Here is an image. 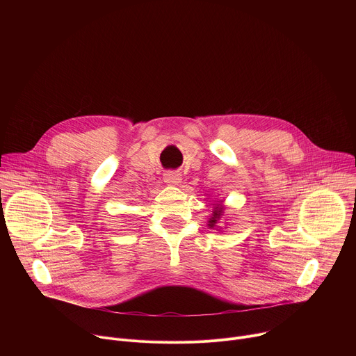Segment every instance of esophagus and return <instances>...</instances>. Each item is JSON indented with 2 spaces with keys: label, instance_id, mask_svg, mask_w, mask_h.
Here are the masks:
<instances>
[{
  "label": "esophagus",
  "instance_id": "obj_1",
  "mask_svg": "<svg viewBox=\"0 0 356 356\" xmlns=\"http://www.w3.org/2000/svg\"><path fill=\"white\" fill-rule=\"evenodd\" d=\"M165 181L173 186H177L181 183V175L176 170H169L165 173Z\"/></svg>",
  "mask_w": 356,
  "mask_h": 356
}]
</instances>
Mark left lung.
<instances>
[{
	"instance_id": "8db88e82",
	"label": "left lung",
	"mask_w": 356,
	"mask_h": 356,
	"mask_svg": "<svg viewBox=\"0 0 356 356\" xmlns=\"http://www.w3.org/2000/svg\"><path fill=\"white\" fill-rule=\"evenodd\" d=\"M221 211H222V210L217 207V210H216V213H214V217L210 220V224H209L210 227H214V224H216V222H217V220L220 218V214H221Z\"/></svg>"
}]
</instances>
